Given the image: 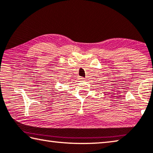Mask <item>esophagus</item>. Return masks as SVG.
Segmentation results:
<instances>
[{"mask_svg":"<svg viewBox=\"0 0 153 153\" xmlns=\"http://www.w3.org/2000/svg\"><path fill=\"white\" fill-rule=\"evenodd\" d=\"M79 79L80 81H84V77H79Z\"/></svg>","mask_w":153,"mask_h":153,"instance_id":"obj_1","label":"esophagus"}]
</instances>
